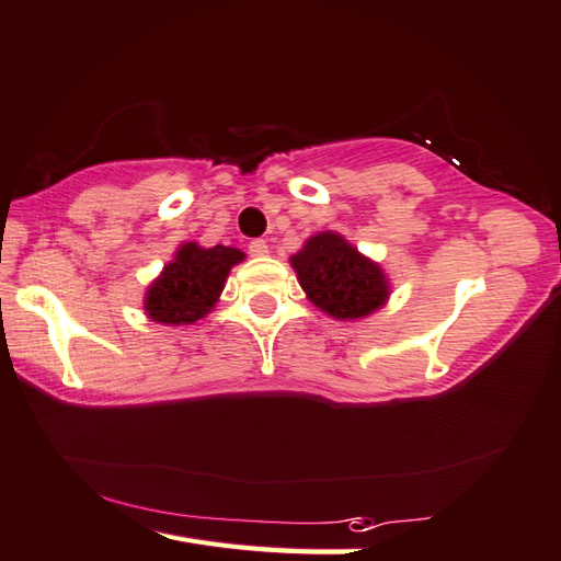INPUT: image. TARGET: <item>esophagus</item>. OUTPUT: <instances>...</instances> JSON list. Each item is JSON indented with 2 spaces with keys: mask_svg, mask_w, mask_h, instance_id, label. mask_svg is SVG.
Listing matches in <instances>:
<instances>
[{
  "mask_svg": "<svg viewBox=\"0 0 561 561\" xmlns=\"http://www.w3.org/2000/svg\"><path fill=\"white\" fill-rule=\"evenodd\" d=\"M250 254H252V257H267V254H270L267 240H252L250 242Z\"/></svg>",
  "mask_w": 561,
  "mask_h": 561,
  "instance_id": "obj_1",
  "label": "esophagus"
}]
</instances>
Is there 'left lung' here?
Instances as JSON below:
<instances>
[{
  "label": "left lung",
  "mask_w": 561,
  "mask_h": 561,
  "mask_svg": "<svg viewBox=\"0 0 561 561\" xmlns=\"http://www.w3.org/2000/svg\"><path fill=\"white\" fill-rule=\"evenodd\" d=\"M289 262L309 301L333 319H363L385 307L390 297V282L380 264L339 232L325 230L309 238Z\"/></svg>",
  "instance_id": "left-lung-1"
}]
</instances>
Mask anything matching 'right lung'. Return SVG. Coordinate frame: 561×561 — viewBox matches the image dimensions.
Returning a JSON list of instances; mask_svg holds the SVG:
<instances>
[{"label":"right lung","mask_w":561,"mask_h":561,"mask_svg":"<svg viewBox=\"0 0 561 561\" xmlns=\"http://www.w3.org/2000/svg\"><path fill=\"white\" fill-rule=\"evenodd\" d=\"M245 260L238 248H201L183 242L164 272L149 284L145 311L151 321L188 325L213 311L230 270Z\"/></svg>","instance_id":"right-lung-1"}]
</instances>
